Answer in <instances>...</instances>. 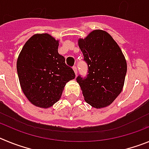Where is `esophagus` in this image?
I'll list each match as a JSON object with an SVG mask.
<instances>
[{"label":"esophagus","instance_id":"34e87169","mask_svg":"<svg viewBox=\"0 0 149 149\" xmlns=\"http://www.w3.org/2000/svg\"><path fill=\"white\" fill-rule=\"evenodd\" d=\"M73 70L74 71V73H75V74H76V75H77V66H75V65H74V66H73Z\"/></svg>","mask_w":149,"mask_h":149}]
</instances>
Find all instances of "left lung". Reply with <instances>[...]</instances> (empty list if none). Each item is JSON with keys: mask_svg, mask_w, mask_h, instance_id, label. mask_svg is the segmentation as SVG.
<instances>
[{"mask_svg": "<svg viewBox=\"0 0 149 149\" xmlns=\"http://www.w3.org/2000/svg\"><path fill=\"white\" fill-rule=\"evenodd\" d=\"M78 45L87 63L86 77L76 78L84 99L95 108L108 106L122 92L127 63L119 46L108 33L96 30Z\"/></svg>", "mask_w": 149, "mask_h": 149, "instance_id": "obj_1", "label": "left lung"}]
</instances>
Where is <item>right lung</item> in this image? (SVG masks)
Returning <instances> with one entry per match:
<instances>
[{"label": "right lung", "instance_id": "right-lung-1", "mask_svg": "<svg viewBox=\"0 0 149 149\" xmlns=\"http://www.w3.org/2000/svg\"><path fill=\"white\" fill-rule=\"evenodd\" d=\"M58 42L48 33L27 40L17 60V72L23 93L35 106L48 108L61 97L65 84L75 74L58 53Z\"/></svg>", "mask_w": 149, "mask_h": 149}]
</instances>
